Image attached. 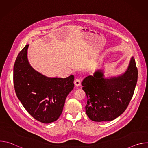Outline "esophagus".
Masks as SVG:
<instances>
[{"label": "esophagus", "instance_id": "esophagus-1", "mask_svg": "<svg viewBox=\"0 0 148 148\" xmlns=\"http://www.w3.org/2000/svg\"><path fill=\"white\" fill-rule=\"evenodd\" d=\"M74 84L76 86H79L81 85V80L79 78H77L74 81Z\"/></svg>", "mask_w": 148, "mask_h": 148}]
</instances>
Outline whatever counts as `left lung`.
Wrapping results in <instances>:
<instances>
[{
  "mask_svg": "<svg viewBox=\"0 0 148 148\" xmlns=\"http://www.w3.org/2000/svg\"><path fill=\"white\" fill-rule=\"evenodd\" d=\"M138 80V69L132 57L126 72L118 77L105 78L101 70L88 76L81 85L87 97L86 112L95 122L110 121L127 108Z\"/></svg>",
  "mask_w": 148,
  "mask_h": 148,
  "instance_id": "obj_1",
  "label": "left lung"
}]
</instances>
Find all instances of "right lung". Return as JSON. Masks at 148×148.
Masks as SVG:
<instances>
[{
    "mask_svg": "<svg viewBox=\"0 0 148 148\" xmlns=\"http://www.w3.org/2000/svg\"><path fill=\"white\" fill-rule=\"evenodd\" d=\"M29 45L18 53L13 68V84L18 99L36 120L49 123L61 115L68 94L73 90L74 77L48 78L35 71L27 58Z\"/></svg>",
    "mask_w": 148,
    "mask_h": 148,
    "instance_id": "add662e5",
    "label": "right lung"
}]
</instances>
